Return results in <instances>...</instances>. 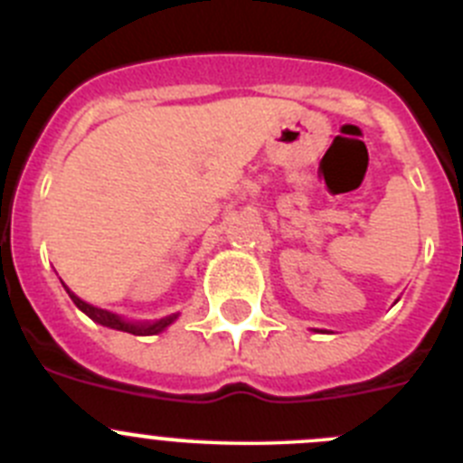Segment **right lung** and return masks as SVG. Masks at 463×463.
<instances>
[{"mask_svg": "<svg viewBox=\"0 0 463 463\" xmlns=\"http://www.w3.org/2000/svg\"><path fill=\"white\" fill-rule=\"evenodd\" d=\"M64 289H67V285H64ZM69 292V289H67ZM69 297H71V301L76 306H79L80 310H83L88 317H92L94 322H99V325L109 326V329H118V331H127V334H134V336H153V334H157V331H162L165 326H169L171 322L175 320V315H169V317H165V320L159 322H150V325H132V322H125L120 320L118 315L109 313V310H101V308H94V306L85 304L83 298H79L73 292H69Z\"/></svg>", "mask_w": 463, "mask_h": 463, "instance_id": "right-lung-1", "label": "right lung"}]
</instances>
